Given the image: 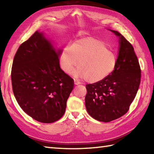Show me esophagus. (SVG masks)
<instances>
[{
  "label": "esophagus",
  "mask_w": 154,
  "mask_h": 154,
  "mask_svg": "<svg viewBox=\"0 0 154 154\" xmlns=\"http://www.w3.org/2000/svg\"><path fill=\"white\" fill-rule=\"evenodd\" d=\"M74 83L75 84V85H79L81 83L79 82V81H77V80H74Z\"/></svg>",
  "instance_id": "1"
}]
</instances>
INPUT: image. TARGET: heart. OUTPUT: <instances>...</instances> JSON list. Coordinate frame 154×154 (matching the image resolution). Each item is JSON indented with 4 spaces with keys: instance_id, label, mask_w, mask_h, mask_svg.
<instances>
[{
    "instance_id": "1",
    "label": "heart",
    "mask_w": 154,
    "mask_h": 154,
    "mask_svg": "<svg viewBox=\"0 0 154 154\" xmlns=\"http://www.w3.org/2000/svg\"><path fill=\"white\" fill-rule=\"evenodd\" d=\"M73 72L76 77L87 82L95 83L103 79L116 66L117 55L114 50L107 46L105 42L94 37H85L66 45L60 54V65L64 72Z\"/></svg>"
}]
</instances>
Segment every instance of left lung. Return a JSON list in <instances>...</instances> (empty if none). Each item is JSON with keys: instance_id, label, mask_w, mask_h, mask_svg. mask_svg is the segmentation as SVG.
I'll list each match as a JSON object with an SVG mask.
<instances>
[{"instance_id": "obj_1", "label": "left lung", "mask_w": 154, "mask_h": 154, "mask_svg": "<svg viewBox=\"0 0 154 154\" xmlns=\"http://www.w3.org/2000/svg\"><path fill=\"white\" fill-rule=\"evenodd\" d=\"M120 50L111 74L86 85L85 106L88 113L100 122H109L125 114L138 92L141 69L132 44L119 32Z\"/></svg>"}]
</instances>
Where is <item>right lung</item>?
I'll return each instance as SVG.
<instances>
[{
    "label": "right lung",
    "instance_id": "obj_1",
    "mask_svg": "<svg viewBox=\"0 0 154 154\" xmlns=\"http://www.w3.org/2000/svg\"><path fill=\"white\" fill-rule=\"evenodd\" d=\"M36 31L20 45L13 60L12 90L21 109L32 119L52 123L63 116L73 79L61 69L59 55Z\"/></svg>",
    "mask_w": 154,
    "mask_h": 154
}]
</instances>
